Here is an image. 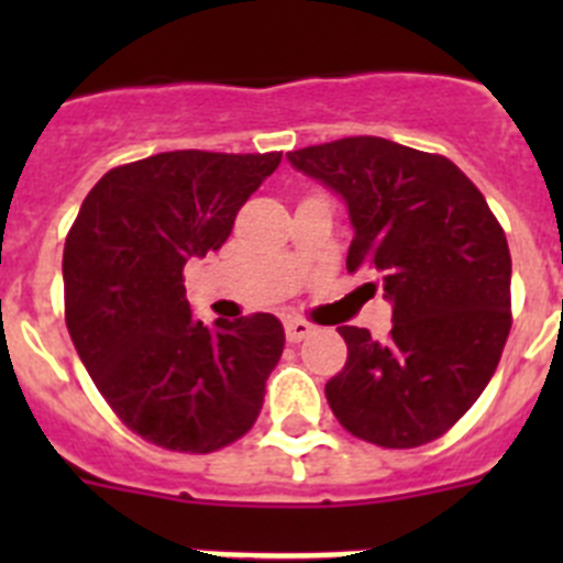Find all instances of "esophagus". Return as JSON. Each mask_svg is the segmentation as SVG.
<instances>
[{
    "label": "esophagus",
    "mask_w": 563,
    "mask_h": 563,
    "mask_svg": "<svg viewBox=\"0 0 563 563\" xmlns=\"http://www.w3.org/2000/svg\"><path fill=\"white\" fill-rule=\"evenodd\" d=\"M310 332H312L310 321H301V318H287V321H285V335H287V341H290V343L305 341Z\"/></svg>",
    "instance_id": "1"
}]
</instances>
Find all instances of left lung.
Masks as SVG:
<instances>
[{"mask_svg": "<svg viewBox=\"0 0 563 563\" xmlns=\"http://www.w3.org/2000/svg\"><path fill=\"white\" fill-rule=\"evenodd\" d=\"M341 194L352 222L346 271L369 267L391 301V332L338 327L346 366L327 383L343 429L380 449L437 440L485 391L510 332V251L479 188L442 154L386 137L287 152Z\"/></svg>", "mask_w": 563, "mask_h": 563, "instance_id": "1", "label": "left lung"}]
</instances>
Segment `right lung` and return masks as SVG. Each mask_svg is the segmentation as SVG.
<instances>
[{"mask_svg":"<svg viewBox=\"0 0 563 563\" xmlns=\"http://www.w3.org/2000/svg\"><path fill=\"white\" fill-rule=\"evenodd\" d=\"M282 152H163L107 172L64 242V316L89 377L126 429L211 454L256 422L285 350L271 312L191 316L188 258L220 251Z\"/></svg>","mask_w":563,"mask_h":563,"instance_id":"1","label":"right lung"}]
</instances>
